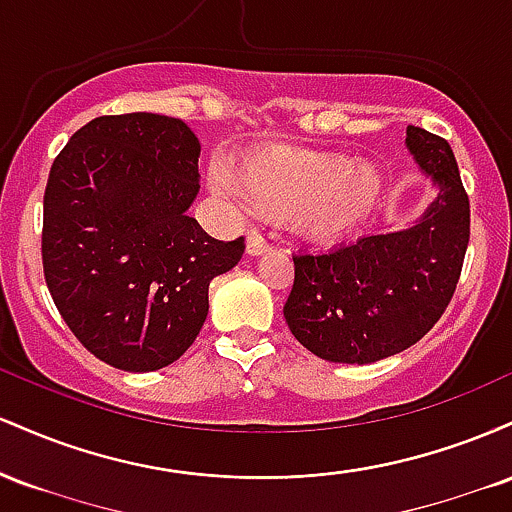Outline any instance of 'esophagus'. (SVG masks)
<instances>
[{
  "instance_id": "esophagus-1",
  "label": "esophagus",
  "mask_w": 512,
  "mask_h": 512,
  "mask_svg": "<svg viewBox=\"0 0 512 512\" xmlns=\"http://www.w3.org/2000/svg\"><path fill=\"white\" fill-rule=\"evenodd\" d=\"M269 250H272V245L264 243L260 236H255V233H252V236H248V240H245V252H248L250 257H260Z\"/></svg>"
}]
</instances>
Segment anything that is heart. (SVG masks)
Segmentation results:
<instances>
[{
    "mask_svg": "<svg viewBox=\"0 0 512 512\" xmlns=\"http://www.w3.org/2000/svg\"><path fill=\"white\" fill-rule=\"evenodd\" d=\"M214 187L257 214L286 221L301 238L330 245L373 216L385 195V175L337 151L264 146L240 158L233 180L219 175Z\"/></svg>",
    "mask_w": 512,
    "mask_h": 512,
    "instance_id": "b5f03b06",
    "label": "heart"
}]
</instances>
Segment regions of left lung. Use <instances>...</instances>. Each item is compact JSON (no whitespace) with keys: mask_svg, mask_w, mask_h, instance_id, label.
Instances as JSON below:
<instances>
[{"mask_svg":"<svg viewBox=\"0 0 512 512\" xmlns=\"http://www.w3.org/2000/svg\"><path fill=\"white\" fill-rule=\"evenodd\" d=\"M407 151L436 199L404 228L370 233L330 252L293 255L286 325L330 363L383 361L409 349L448 308L469 243V197L450 144L407 127Z\"/></svg>","mask_w":512,"mask_h":512,"instance_id":"left-lung-1","label":"left lung"}]
</instances>
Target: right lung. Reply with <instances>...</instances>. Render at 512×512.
I'll return each instance as SVG.
<instances>
[{
	"label": "right lung",
	"mask_w": 512,
	"mask_h": 512,
	"mask_svg": "<svg viewBox=\"0 0 512 512\" xmlns=\"http://www.w3.org/2000/svg\"><path fill=\"white\" fill-rule=\"evenodd\" d=\"M202 144L178 117H96L60 151L43 199V269L74 337L127 373L166 368L209 313V284L243 257L187 216Z\"/></svg>",
	"instance_id": "1"
}]
</instances>
